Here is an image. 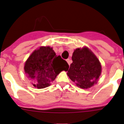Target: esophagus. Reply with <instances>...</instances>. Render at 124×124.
<instances>
[{
	"instance_id": "34e87169",
	"label": "esophagus",
	"mask_w": 124,
	"mask_h": 124,
	"mask_svg": "<svg viewBox=\"0 0 124 124\" xmlns=\"http://www.w3.org/2000/svg\"><path fill=\"white\" fill-rule=\"evenodd\" d=\"M66 61H67V63H68V64L69 65H70V63H72V61H71L70 59H67L66 60Z\"/></svg>"
}]
</instances>
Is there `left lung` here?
<instances>
[{"mask_svg": "<svg viewBox=\"0 0 124 124\" xmlns=\"http://www.w3.org/2000/svg\"><path fill=\"white\" fill-rule=\"evenodd\" d=\"M72 63L67 73L69 78L82 89L96 84L102 72L101 64L94 54L87 47L74 50Z\"/></svg>", "mask_w": 124, "mask_h": 124, "instance_id": "obj_1", "label": "left lung"}]
</instances>
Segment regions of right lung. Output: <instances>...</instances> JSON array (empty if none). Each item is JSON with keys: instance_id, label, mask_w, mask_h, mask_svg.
<instances>
[{"instance_id": "add662e5", "label": "right lung", "mask_w": 124, "mask_h": 124, "mask_svg": "<svg viewBox=\"0 0 124 124\" xmlns=\"http://www.w3.org/2000/svg\"><path fill=\"white\" fill-rule=\"evenodd\" d=\"M69 67L65 60L47 46L32 52L25 63L24 70L35 87L44 89L50 86L61 71H67Z\"/></svg>"}]
</instances>
